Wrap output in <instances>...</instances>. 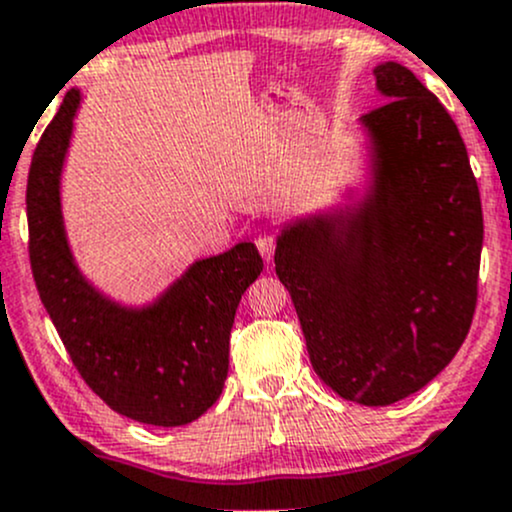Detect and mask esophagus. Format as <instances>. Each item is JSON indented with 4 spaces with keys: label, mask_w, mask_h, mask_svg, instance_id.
Instances as JSON below:
<instances>
[{
    "label": "esophagus",
    "mask_w": 512,
    "mask_h": 512,
    "mask_svg": "<svg viewBox=\"0 0 512 512\" xmlns=\"http://www.w3.org/2000/svg\"><path fill=\"white\" fill-rule=\"evenodd\" d=\"M255 245L257 250H260V255L265 257L267 262H272V257H275V247H277V237L272 230H260L255 235Z\"/></svg>",
    "instance_id": "obj_1"
}]
</instances>
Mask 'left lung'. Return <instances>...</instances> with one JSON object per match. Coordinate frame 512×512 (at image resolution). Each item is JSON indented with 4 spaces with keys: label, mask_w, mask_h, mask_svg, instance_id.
<instances>
[{
    "label": "left lung",
    "mask_w": 512,
    "mask_h": 512,
    "mask_svg": "<svg viewBox=\"0 0 512 512\" xmlns=\"http://www.w3.org/2000/svg\"><path fill=\"white\" fill-rule=\"evenodd\" d=\"M374 76L386 103L359 118L366 193L282 227L275 270L319 379L347 401L389 406L441 374L471 329L483 210L441 101L396 61Z\"/></svg>",
    "instance_id": "obj_1"
}]
</instances>
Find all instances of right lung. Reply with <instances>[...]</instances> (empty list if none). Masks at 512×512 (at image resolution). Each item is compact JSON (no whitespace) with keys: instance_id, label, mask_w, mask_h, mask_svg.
Instances as JSON below:
<instances>
[{"instance_id":"1","label":"right lung","mask_w":512,"mask_h":512,"mask_svg":"<svg viewBox=\"0 0 512 512\" xmlns=\"http://www.w3.org/2000/svg\"><path fill=\"white\" fill-rule=\"evenodd\" d=\"M81 91L71 89L36 146L27 183L29 260L39 297L81 379L116 414L148 426H185L218 401L230 329L262 272L252 242L193 262L160 297L128 307L79 270L61 215V170Z\"/></svg>"}]
</instances>
